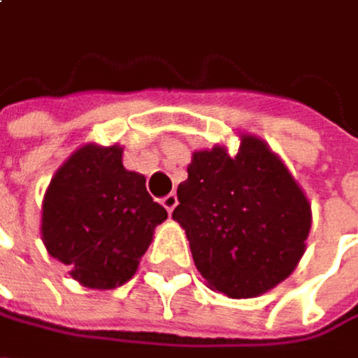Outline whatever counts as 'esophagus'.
Wrapping results in <instances>:
<instances>
[{
	"instance_id": "1",
	"label": "esophagus",
	"mask_w": 358,
	"mask_h": 358,
	"mask_svg": "<svg viewBox=\"0 0 358 358\" xmlns=\"http://www.w3.org/2000/svg\"><path fill=\"white\" fill-rule=\"evenodd\" d=\"M161 203H163V208L171 214V212H173V208L178 206V197H176L173 193H169V195H165V197L161 199Z\"/></svg>"
}]
</instances>
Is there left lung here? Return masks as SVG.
Listing matches in <instances>:
<instances>
[{
    "label": "left lung",
    "mask_w": 358,
    "mask_h": 358,
    "mask_svg": "<svg viewBox=\"0 0 358 358\" xmlns=\"http://www.w3.org/2000/svg\"><path fill=\"white\" fill-rule=\"evenodd\" d=\"M193 152L171 218L191 243L208 285L229 298H256L298 266L313 224L308 197L283 159L258 136L241 134Z\"/></svg>",
    "instance_id": "8db88e82"
}]
</instances>
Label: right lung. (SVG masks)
Listing matches in <instances>:
<instances>
[{"instance_id": "1", "label": "right lung", "mask_w": 358, "mask_h": 358, "mask_svg": "<svg viewBox=\"0 0 358 358\" xmlns=\"http://www.w3.org/2000/svg\"><path fill=\"white\" fill-rule=\"evenodd\" d=\"M167 218L146 178L123 167V146H79L52 176L41 203V239L52 258L90 289L127 283Z\"/></svg>"}]
</instances>
